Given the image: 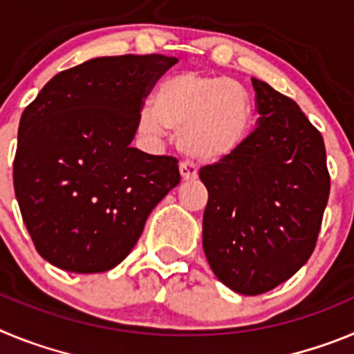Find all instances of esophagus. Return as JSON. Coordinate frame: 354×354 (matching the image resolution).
<instances>
[{"label":"esophagus","instance_id":"1","mask_svg":"<svg viewBox=\"0 0 354 354\" xmlns=\"http://www.w3.org/2000/svg\"><path fill=\"white\" fill-rule=\"evenodd\" d=\"M179 171H180V179H183V183H187V180H195L196 177H198V171H196V168L193 167V165H189V162H180Z\"/></svg>","mask_w":354,"mask_h":354}]
</instances>
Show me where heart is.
<instances>
[{"instance_id": "heart-1", "label": "heart", "mask_w": 354, "mask_h": 354, "mask_svg": "<svg viewBox=\"0 0 354 354\" xmlns=\"http://www.w3.org/2000/svg\"><path fill=\"white\" fill-rule=\"evenodd\" d=\"M255 108L246 86L204 72H183L158 86L152 108L138 117L140 133L161 138L177 131V150L189 161L220 165L252 138Z\"/></svg>"}]
</instances>
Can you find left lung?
<instances>
[{"label":"left lung","instance_id":"8db88e82","mask_svg":"<svg viewBox=\"0 0 354 354\" xmlns=\"http://www.w3.org/2000/svg\"><path fill=\"white\" fill-rule=\"evenodd\" d=\"M259 126L232 159L204 167L202 246L212 273L255 296L289 280L315 248L330 195L324 140L299 106L252 77Z\"/></svg>","mask_w":354,"mask_h":354}]
</instances>
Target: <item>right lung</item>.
Instances as JSON below:
<instances>
[{"instance_id":"right-lung-1","label":"right lung","mask_w":354,"mask_h":354,"mask_svg":"<svg viewBox=\"0 0 354 354\" xmlns=\"http://www.w3.org/2000/svg\"><path fill=\"white\" fill-rule=\"evenodd\" d=\"M177 58H92L56 74L24 109L14 189L37 252L71 273L113 270L180 180L177 159L131 147L142 101Z\"/></svg>"}]
</instances>
